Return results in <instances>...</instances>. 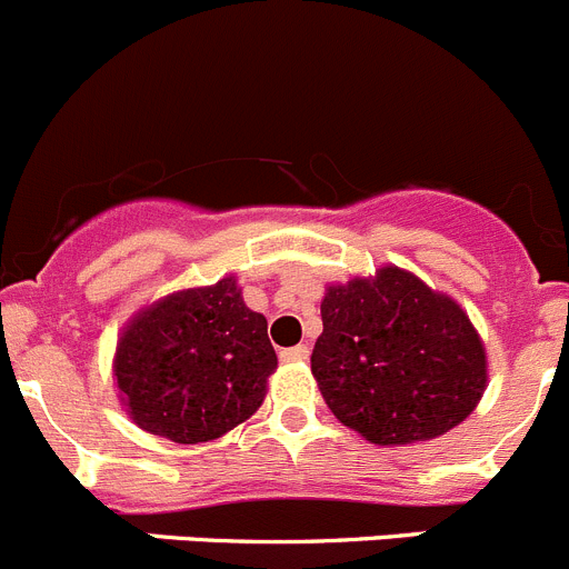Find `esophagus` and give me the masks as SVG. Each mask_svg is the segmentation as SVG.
<instances>
[{"mask_svg": "<svg viewBox=\"0 0 569 569\" xmlns=\"http://www.w3.org/2000/svg\"><path fill=\"white\" fill-rule=\"evenodd\" d=\"M309 353L311 350L306 348V345H295V348L280 350V359H283V362H306V359H309Z\"/></svg>", "mask_w": 569, "mask_h": 569, "instance_id": "1", "label": "esophagus"}]
</instances>
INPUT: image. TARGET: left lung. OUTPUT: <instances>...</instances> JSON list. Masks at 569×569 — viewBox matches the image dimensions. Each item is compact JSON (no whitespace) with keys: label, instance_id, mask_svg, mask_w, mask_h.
<instances>
[{"label":"left lung","instance_id":"obj_1","mask_svg":"<svg viewBox=\"0 0 569 569\" xmlns=\"http://www.w3.org/2000/svg\"><path fill=\"white\" fill-rule=\"evenodd\" d=\"M311 373L333 416L376 446L432 440L488 387L480 333L458 300L401 267L328 283Z\"/></svg>","mask_w":569,"mask_h":569}]
</instances>
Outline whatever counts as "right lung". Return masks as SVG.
<instances>
[{
    "mask_svg": "<svg viewBox=\"0 0 569 569\" xmlns=\"http://www.w3.org/2000/svg\"><path fill=\"white\" fill-rule=\"evenodd\" d=\"M278 357L236 274L142 306L117 337L111 379L126 416L173 443H207L258 412Z\"/></svg>",
    "mask_w": 569,
    "mask_h": 569,
    "instance_id": "obj_1",
    "label": "right lung"
}]
</instances>
